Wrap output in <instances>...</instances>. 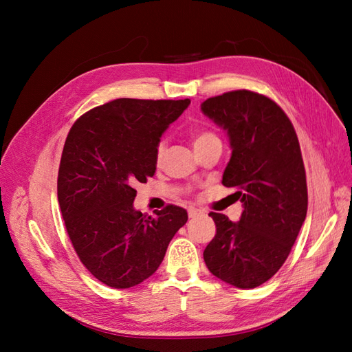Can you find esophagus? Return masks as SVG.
I'll list each match as a JSON object with an SVG mask.
<instances>
[{"instance_id": "obj_1", "label": "esophagus", "mask_w": 352, "mask_h": 352, "mask_svg": "<svg viewBox=\"0 0 352 352\" xmlns=\"http://www.w3.org/2000/svg\"><path fill=\"white\" fill-rule=\"evenodd\" d=\"M188 216H189L190 219H197V217L202 216V211H199V210H197V208H189V210H188Z\"/></svg>"}]
</instances>
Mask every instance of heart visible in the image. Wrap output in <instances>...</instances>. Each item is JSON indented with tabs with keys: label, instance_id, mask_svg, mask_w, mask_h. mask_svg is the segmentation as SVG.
Here are the masks:
<instances>
[{
	"label": "heart",
	"instance_id": "b5f03b06",
	"mask_svg": "<svg viewBox=\"0 0 352 352\" xmlns=\"http://www.w3.org/2000/svg\"><path fill=\"white\" fill-rule=\"evenodd\" d=\"M212 140H219V138H217L214 133L207 132V131L197 132V133L194 135V148L198 146V145L206 144V142H208V141H212ZM163 153H164V145L160 144L158 148H157V158H158V160L163 157Z\"/></svg>",
	"mask_w": 352,
	"mask_h": 352
}]
</instances>
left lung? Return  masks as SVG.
Masks as SVG:
<instances>
[{"label": "left lung", "instance_id": "obj_1", "mask_svg": "<svg viewBox=\"0 0 352 352\" xmlns=\"http://www.w3.org/2000/svg\"><path fill=\"white\" fill-rule=\"evenodd\" d=\"M228 133L232 155L221 184L236 190L239 221L210 212L216 235L204 250L208 270L241 289L278 272L307 216V180L294 126L278 104L251 91H232L201 104Z\"/></svg>", "mask_w": 352, "mask_h": 352}]
</instances>
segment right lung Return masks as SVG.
Listing matches in <instances>:
<instances>
[{
    "mask_svg": "<svg viewBox=\"0 0 352 352\" xmlns=\"http://www.w3.org/2000/svg\"><path fill=\"white\" fill-rule=\"evenodd\" d=\"M189 104L119 98L85 113L66 138L60 210L78 257L107 286L127 289L150 278L188 220L176 206L142 214L133 186L154 176L160 138Z\"/></svg>",
    "mask_w": 352,
    "mask_h": 352,
    "instance_id": "add662e5",
    "label": "right lung"
}]
</instances>
